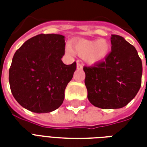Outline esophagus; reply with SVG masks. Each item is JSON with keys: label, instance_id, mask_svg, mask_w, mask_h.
I'll return each mask as SVG.
<instances>
[{"label": "esophagus", "instance_id": "34e87169", "mask_svg": "<svg viewBox=\"0 0 147 147\" xmlns=\"http://www.w3.org/2000/svg\"><path fill=\"white\" fill-rule=\"evenodd\" d=\"M76 67L78 70H81L82 68H83V65L81 64H80L79 62H77V64H76Z\"/></svg>", "mask_w": 147, "mask_h": 147}]
</instances>
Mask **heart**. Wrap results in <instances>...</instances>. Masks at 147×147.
I'll return each mask as SVG.
<instances>
[{
	"label": "heart",
	"instance_id": "1",
	"mask_svg": "<svg viewBox=\"0 0 147 147\" xmlns=\"http://www.w3.org/2000/svg\"><path fill=\"white\" fill-rule=\"evenodd\" d=\"M109 43L105 39L87 40L81 38L72 40L70 46L66 47V51L68 53H75L79 56L84 57L87 63L94 64L105 59L109 54Z\"/></svg>",
	"mask_w": 147,
	"mask_h": 147
}]
</instances>
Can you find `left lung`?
<instances>
[{
  "instance_id": "8db88e82",
  "label": "left lung",
  "mask_w": 147,
  "mask_h": 147,
  "mask_svg": "<svg viewBox=\"0 0 147 147\" xmlns=\"http://www.w3.org/2000/svg\"><path fill=\"white\" fill-rule=\"evenodd\" d=\"M111 44L112 50L105 61L83 67L88 100L104 109L127 105L142 83V61L136 48L117 34H112Z\"/></svg>"
}]
</instances>
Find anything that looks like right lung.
I'll return each mask as SVG.
<instances>
[{
	"mask_svg": "<svg viewBox=\"0 0 147 147\" xmlns=\"http://www.w3.org/2000/svg\"><path fill=\"white\" fill-rule=\"evenodd\" d=\"M65 41L61 34H38L18 49L9 68V84L17 102L36 113H50L64 102V90L76 63L64 64Z\"/></svg>",
	"mask_w": 147,
	"mask_h": 147,
	"instance_id": "1",
	"label": "right lung"
}]
</instances>
